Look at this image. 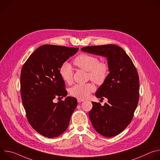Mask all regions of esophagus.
Here are the masks:
<instances>
[{"mask_svg": "<svg viewBox=\"0 0 160 160\" xmlns=\"http://www.w3.org/2000/svg\"><path fill=\"white\" fill-rule=\"evenodd\" d=\"M78 103H81L82 102H83V101H84V100H83V99H78Z\"/></svg>", "mask_w": 160, "mask_h": 160, "instance_id": "1", "label": "esophagus"}]
</instances>
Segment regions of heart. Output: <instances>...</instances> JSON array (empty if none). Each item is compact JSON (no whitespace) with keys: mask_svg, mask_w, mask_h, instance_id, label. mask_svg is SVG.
Instances as JSON below:
<instances>
[{"mask_svg":"<svg viewBox=\"0 0 160 160\" xmlns=\"http://www.w3.org/2000/svg\"><path fill=\"white\" fill-rule=\"evenodd\" d=\"M74 64L77 67L88 72V77L98 85L103 84L107 80L109 68L107 62L99 61V59L94 56L87 54L78 55L74 59ZM60 75L66 83H70L73 80V68L70 64L64 62L60 68ZM95 90L92 83L76 84L70 89V94L78 99L87 98Z\"/></svg>","mask_w":160,"mask_h":160,"instance_id":"heart-1","label":"heart"}]
</instances>
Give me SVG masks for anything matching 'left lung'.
<instances>
[{
    "mask_svg": "<svg viewBox=\"0 0 160 160\" xmlns=\"http://www.w3.org/2000/svg\"><path fill=\"white\" fill-rule=\"evenodd\" d=\"M82 51L107 58L109 73L96 92L98 98L108 99L104 106L92 102L89 118L101 135L111 138L130 124L139 102V78L136 68L125 51L114 44L92 45Z\"/></svg>",
    "mask_w": 160,
    "mask_h": 160,
    "instance_id": "obj_1",
    "label": "left lung"
}]
</instances>
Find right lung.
I'll use <instances>...</instances> for the list:
<instances>
[{
    "label": "right lung",
    "instance_id": "right-lung-1",
    "mask_svg": "<svg viewBox=\"0 0 160 160\" xmlns=\"http://www.w3.org/2000/svg\"><path fill=\"white\" fill-rule=\"evenodd\" d=\"M78 51V48L43 45L22 68L21 96L27 119L35 131L46 138L58 137L67 129L77 106V100L73 97L58 103L53 99L67 96L59 69Z\"/></svg>",
    "mask_w": 160,
    "mask_h": 160
}]
</instances>
